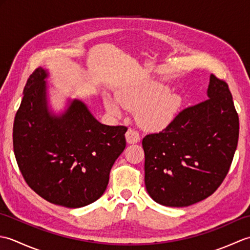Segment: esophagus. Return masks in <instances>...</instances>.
I'll return each instance as SVG.
<instances>
[{
	"instance_id": "1",
	"label": "esophagus",
	"mask_w": 250,
	"mask_h": 250,
	"mask_svg": "<svg viewBox=\"0 0 250 250\" xmlns=\"http://www.w3.org/2000/svg\"><path fill=\"white\" fill-rule=\"evenodd\" d=\"M140 139L141 137H140V134L137 131H135L133 129H129L128 131H126L125 140L128 144H135V143L140 141Z\"/></svg>"
}]
</instances>
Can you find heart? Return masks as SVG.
<instances>
[{"label": "heart", "instance_id": "heart-1", "mask_svg": "<svg viewBox=\"0 0 250 250\" xmlns=\"http://www.w3.org/2000/svg\"><path fill=\"white\" fill-rule=\"evenodd\" d=\"M183 99L174 90L157 82L118 90L116 98L106 95V110L114 117L122 116L125 108L136 111V120L143 129L159 131L171 124L182 107Z\"/></svg>", "mask_w": 250, "mask_h": 250}]
</instances>
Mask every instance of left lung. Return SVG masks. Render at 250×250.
<instances>
[{"instance_id":"8db88e82","label":"left lung","mask_w":250,"mask_h":250,"mask_svg":"<svg viewBox=\"0 0 250 250\" xmlns=\"http://www.w3.org/2000/svg\"><path fill=\"white\" fill-rule=\"evenodd\" d=\"M207 99L143 139L145 186L157 203L185 207L213 194L229 172L240 122L228 83L209 76Z\"/></svg>"}]
</instances>
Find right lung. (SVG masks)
Wrapping results in <instances>:
<instances>
[{"label":"right lung","instance_id":"right-lung-1","mask_svg":"<svg viewBox=\"0 0 250 250\" xmlns=\"http://www.w3.org/2000/svg\"><path fill=\"white\" fill-rule=\"evenodd\" d=\"M48 71L36 68L16 114V160L29 187L52 204L78 208L104 193L109 172L125 148L124 125L101 124L83 101L68 100L55 114L48 106Z\"/></svg>","mask_w":250,"mask_h":250}]
</instances>
